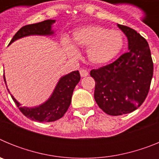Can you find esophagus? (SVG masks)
Listing matches in <instances>:
<instances>
[{
    "instance_id": "34e87169",
    "label": "esophagus",
    "mask_w": 159,
    "mask_h": 159,
    "mask_svg": "<svg viewBox=\"0 0 159 159\" xmlns=\"http://www.w3.org/2000/svg\"><path fill=\"white\" fill-rule=\"evenodd\" d=\"M80 73L81 77H86L88 75V71L85 69H81L80 71Z\"/></svg>"
}]
</instances>
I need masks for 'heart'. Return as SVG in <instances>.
<instances>
[{
  "instance_id": "heart-1",
  "label": "heart",
  "mask_w": 159,
  "mask_h": 159,
  "mask_svg": "<svg viewBox=\"0 0 159 159\" xmlns=\"http://www.w3.org/2000/svg\"><path fill=\"white\" fill-rule=\"evenodd\" d=\"M73 43L81 48H87V57L95 65L106 64L116 58L123 49L124 40L118 30L92 25L76 29L73 32ZM67 39L62 42L64 52L68 57L78 56V50Z\"/></svg>"
}]
</instances>
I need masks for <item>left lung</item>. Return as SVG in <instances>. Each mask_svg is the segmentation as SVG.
<instances>
[{"mask_svg": "<svg viewBox=\"0 0 159 159\" xmlns=\"http://www.w3.org/2000/svg\"><path fill=\"white\" fill-rule=\"evenodd\" d=\"M128 40L129 51L90 75L95 81L97 104L110 116H122L139 107L148 95L154 71L145 38L131 28L117 25Z\"/></svg>", "mask_w": 159, "mask_h": 159, "instance_id": "8db88e82", "label": "left lung"}]
</instances>
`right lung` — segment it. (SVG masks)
Returning a JSON list of instances; mask_svg holds the SVG:
<instances>
[{"mask_svg": "<svg viewBox=\"0 0 159 159\" xmlns=\"http://www.w3.org/2000/svg\"><path fill=\"white\" fill-rule=\"evenodd\" d=\"M55 20H46L39 23L25 25L14 35L9 44L24 36L31 35L48 36L53 34L52 25L55 23ZM4 80L5 83V75ZM80 80V75L79 71H74L61 77L51 97L44 103L36 107L29 108L21 107L12 95L11 97L24 116L31 120L41 123L53 122L64 116L71 104L74 88Z\"/></svg>", "mask_w": 159, "mask_h": 159, "instance_id": "right-lung-1", "label": "right lung"}]
</instances>
